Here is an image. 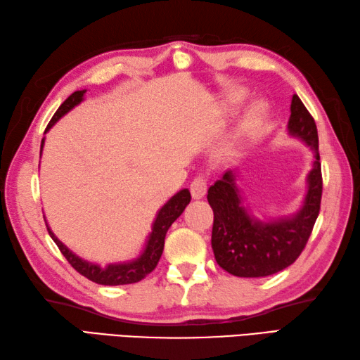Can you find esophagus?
<instances>
[{
  "mask_svg": "<svg viewBox=\"0 0 360 360\" xmlns=\"http://www.w3.org/2000/svg\"><path fill=\"white\" fill-rule=\"evenodd\" d=\"M189 191H191V195H193V199H195V200L202 199V197L207 194V179L202 177V175L195 177L193 180V183H191Z\"/></svg>",
  "mask_w": 360,
  "mask_h": 360,
  "instance_id": "34e87169",
  "label": "esophagus"
}]
</instances>
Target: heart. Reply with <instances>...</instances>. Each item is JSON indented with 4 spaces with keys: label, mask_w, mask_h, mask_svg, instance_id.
<instances>
[{
    "label": "heart",
    "mask_w": 360,
    "mask_h": 360,
    "mask_svg": "<svg viewBox=\"0 0 360 360\" xmlns=\"http://www.w3.org/2000/svg\"><path fill=\"white\" fill-rule=\"evenodd\" d=\"M262 110H264L262 105H256L255 110H253V115H255V116H259V115L262 113Z\"/></svg>",
    "instance_id": "b5f03b06"
}]
</instances>
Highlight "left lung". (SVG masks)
Returning a JSON list of instances; mask_svg holds the SVG:
<instances>
[{
    "label": "left lung",
    "mask_w": 360,
    "mask_h": 360,
    "mask_svg": "<svg viewBox=\"0 0 360 360\" xmlns=\"http://www.w3.org/2000/svg\"><path fill=\"white\" fill-rule=\"evenodd\" d=\"M288 129L292 136L303 139L314 153L304 205L295 216L272 222L252 217L242 205L233 171H226L208 189V203L214 212L212 252L219 266L234 276H269L289 267L304 250L319 217L323 189L319 134L312 115L297 94L292 96Z\"/></svg>",
    "instance_id": "1"
}]
</instances>
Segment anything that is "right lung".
Listing matches in <instances>:
<instances>
[{
  "label": "right lung",
  "mask_w": 360,
  "mask_h": 360,
  "mask_svg": "<svg viewBox=\"0 0 360 360\" xmlns=\"http://www.w3.org/2000/svg\"><path fill=\"white\" fill-rule=\"evenodd\" d=\"M84 93L85 90L72 93L71 96L65 101L60 107H58L53 118H51L45 131H48L51 127H53L54 124L60 120L65 113H68L72 107H76L79 102L84 99ZM43 143H45V138L41 139L40 155H41ZM189 202H191V194L188 189H181L180 193L171 197V200L158 211L155 222L152 225V233L149 236V240L148 244H146L143 253L134 261L121 262V264H108L105 269H102L101 266H98V264L88 262L82 258H79V256L72 253L67 245H63L62 242L56 238V234L51 231L48 224H46V229H48L49 236L53 238L56 245L58 247V250H60L65 258H67V261L71 264V267L76 269L80 275H84L90 281L102 284V285L131 284V283L141 281L143 278L148 276L152 270L157 267V264L161 258V253H163V248H165L166 233L169 230V226L177 221V217L181 214L183 210L186 208V205Z\"/></svg>",
  "instance_id": "add662e5"
}]
</instances>
